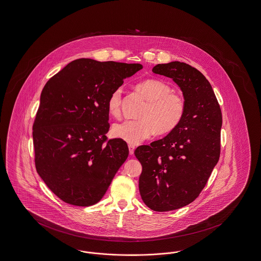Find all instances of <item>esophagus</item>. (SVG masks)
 <instances>
[{
	"mask_svg": "<svg viewBox=\"0 0 261 261\" xmlns=\"http://www.w3.org/2000/svg\"><path fill=\"white\" fill-rule=\"evenodd\" d=\"M135 149H136L135 145H133V144H128V151H129V154H130V155H133V154H134Z\"/></svg>",
	"mask_w": 261,
	"mask_h": 261,
	"instance_id": "obj_1",
	"label": "esophagus"
}]
</instances>
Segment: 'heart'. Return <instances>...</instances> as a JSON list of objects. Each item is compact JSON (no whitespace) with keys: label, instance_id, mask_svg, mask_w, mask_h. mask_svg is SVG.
I'll list each match as a JSON object with an SVG mask.
<instances>
[{"label":"heart","instance_id":"heart-1","mask_svg":"<svg viewBox=\"0 0 261 261\" xmlns=\"http://www.w3.org/2000/svg\"><path fill=\"white\" fill-rule=\"evenodd\" d=\"M137 88L148 102L139 116L141 120L116 123L112 128L113 136L129 144H138L149 139L155 132L158 135L173 132L185 114L184 98L172 93V88L166 82L157 79L145 80ZM122 100V88L116 89L109 98L108 110L115 118L121 115Z\"/></svg>","mask_w":261,"mask_h":261}]
</instances>
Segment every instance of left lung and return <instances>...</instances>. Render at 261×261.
<instances>
[{"label":"left lung","instance_id":"8db88e82","mask_svg":"<svg viewBox=\"0 0 261 261\" xmlns=\"http://www.w3.org/2000/svg\"><path fill=\"white\" fill-rule=\"evenodd\" d=\"M152 71L171 78L186 104L173 132L135 151L142 166L139 188L143 203L167 212L192 203L207 184L220 158L223 119L213 88L199 70L172 61Z\"/></svg>","mask_w":261,"mask_h":261}]
</instances>
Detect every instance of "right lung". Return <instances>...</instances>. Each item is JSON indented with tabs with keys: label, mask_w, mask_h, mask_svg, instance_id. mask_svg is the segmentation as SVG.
<instances>
[{
	"label": "right lung",
	"mask_w": 261,
	"mask_h": 261,
	"mask_svg": "<svg viewBox=\"0 0 261 261\" xmlns=\"http://www.w3.org/2000/svg\"><path fill=\"white\" fill-rule=\"evenodd\" d=\"M139 63L76 59L50 78L40 95L33 126L35 167L63 202L98 203L128 156L125 141H106L108 101Z\"/></svg>",
	"instance_id": "add662e5"
}]
</instances>
